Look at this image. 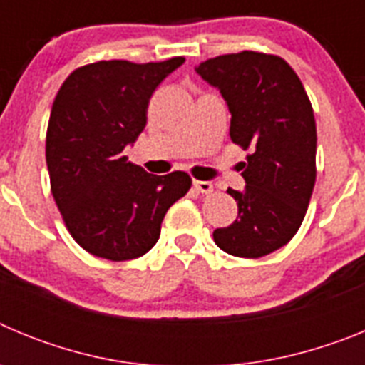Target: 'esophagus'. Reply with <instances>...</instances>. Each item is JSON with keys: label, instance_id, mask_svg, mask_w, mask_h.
<instances>
[{"label": "esophagus", "instance_id": "esophagus-1", "mask_svg": "<svg viewBox=\"0 0 365 365\" xmlns=\"http://www.w3.org/2000/svg\"><path fill=\"white\" fill-rule=\"evenodd\" d=\"M193 186H195V190L201 193H205V195H208V193L214 192V185H212L210 180H193Z\"/></svg>", "mask_w": 365, "mask_h": 365}]
</instances>
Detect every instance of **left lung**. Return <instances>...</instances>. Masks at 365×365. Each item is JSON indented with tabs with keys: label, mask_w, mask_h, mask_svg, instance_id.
I'll use <instances>...</instances> for the list:
<instances>
[{
	"label": "left lung",
	"mask_w": 365,
	"mask_h": 365,
	"mask_svg": "<svg viewBox=\"0 0 365 365\" xmlns=\"http://www.w3.org/2000/svg\"><path fill=\"white\" fill-rule=\"evenodd\" d=\"M217 87L230 111V138L252 153L243 164L237 219L215 228L214 241L237 257H261L294 237L316 180V122L309 96L279 56L243 51L195 67Z\"/></svg>",
	"instance_id": "left-lung-1"
}]
</instances>
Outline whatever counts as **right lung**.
I'll return each instance as SVG.
<instances>
[{"instance_id":"add662e5","label":"right lung","mask_w":365,"mask_h":365,"mask_svg":"<svg viewBox=\"0 0 365 365\" xmlns=\"http://www.w3.org/2000/svg\"><path fill=\"white\" fill-rule=\"evenodd\" d=\"M182 63V56L89 63L73 71L54 98L45 143L51 192L67 230L93 256H144L168 208L192 186L188 173L151 175L124 155L143 133L157 86Z\"/></svg>"}]
</instances>
